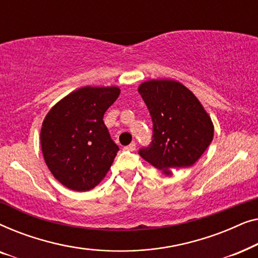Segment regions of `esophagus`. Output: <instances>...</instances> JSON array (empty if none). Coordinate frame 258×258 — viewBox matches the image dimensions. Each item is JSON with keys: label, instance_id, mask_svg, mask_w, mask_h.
I'll use <instances>...</instances> for the list:
<instances>
[{"label": "esophagus", "instance_id": "1", "mask_svg": "<svg viewBox=\"0 0 258 258\" xmlns=\"http://www.w3.org/2000/svg\"><path fill=\"white\" fill-rule=\"evenodd\" d=\"M124 149L125 150H128V151H135L136 150V144L135 143H130L129 146H126V147H124Z\"/></svg>", "mask_w": 258, "mask_h": 258}]
</instances>
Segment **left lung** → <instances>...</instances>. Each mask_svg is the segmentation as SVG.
Here are the masks:
<instances>
[{
  "mask_svg": "<svg viewBox=\"0 0 258 258\" xmlns=\"http://www.w3.org/2000/svg\"><path fill=\"white\" fill-rule=\"evenodd\" d=\"M153 121V137L141 157L164 174L191 167L214 137L211 118L195 95L174 80H151L139 87Z\"/></svg>",
  "mask_w": 258,
  "mask_h": 258,
  "instance_id": "left-lung-1",
  "label": "left lung"
}]
</instances>
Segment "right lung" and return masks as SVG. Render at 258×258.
Returning <instances> with one entry per match:
<instances>
[{"instance_id": "obj_1", "label": "right lung", "mask_w": 258, "mask_h": 258, "mask_svg": "<svg viewBox=\"0 0 258 258\" xmlns=\"http://www.w3.org/2000/svg\"><path fill=\"white\" fill-rule=\"evenodd\" d=\"M117 87H84L55 104L41 129V147L54 177L67 188L88 191L110 169L119 148L103 122L117 100Z\"/></svg>"}]
</instances>
